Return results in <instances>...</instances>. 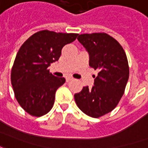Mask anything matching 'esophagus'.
Segmentation results:
<instances>
[{
    "mask_svg": "<svg viewBox=\"0 0 148 148\" xmlns=\"http://www.w3.org/2000/svg\"><path fill=\"white\" fill-rule=\"evenodd\" d=\"M73 80V77H66V82H71V81Z\"/></svg>",
    "mask_w": 148,
    "mask_h": 148,
    "instance_id": "obj_1",
    "label": "esophagus"
}]
</instances>
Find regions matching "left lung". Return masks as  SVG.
Returning a JSON list of instances; mask_svg holds the SVG:
<instances>
[{
    "label": "left lung",
    "mask_w": 148,
    "mask_h": 148,
    "mask_svg": "<svg viewBox=\"0 0 148 148\" xmlns=\"http://www.w3.org/2000/svg\"><path fill=\"white\" fill-rule=\"evenodd\" d=\"M77 40L90 55V66L99 71L92 89L83 87L74 94L77 107L85 114L98 118L116 107L129 77L127 56L122 46L104 32L82 34Z\"/></svg>",
    "instance_id": "8db88e82"
}]
</instances>
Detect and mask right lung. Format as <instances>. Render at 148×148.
I'll return each instance as SVG.
<instances>
[{
	"label": "right lung",
	"mask_w": 148,
	"mask_h": 148,
	"mask_svg": "<svg viewBox=\"0 0 148 148\" xmlns=\"http://www.w3.org/2000/svg\"><path fill=\"white\" fill-rule=\"evenodd\" d=\"M78 34L42 30L33 34L19 49L11 71L15 97L24 111L33 116L47 114L55 103V92L66 82L48 69L58 61L62 49Z\"/></svg>",
	"instance_id": "1"
}]
</instances>
